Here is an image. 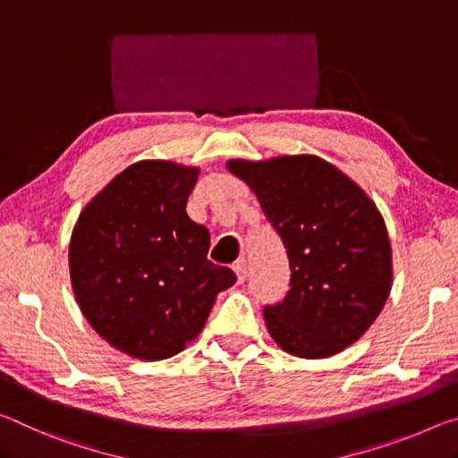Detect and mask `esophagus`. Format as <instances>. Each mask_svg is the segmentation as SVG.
Returning a JSON list of instances; mask_svg holds the SVG:
<instances>
[{
    "mask_svg": "<svg viewBox=\"0 0 458 458\" xmlns=\"http://www.w3.org/2000/svg\"><path fill=\"white\" fill-rule=\"evenodd\" d=\"M233 272L237 274V282L243 284L245 278H247V264H245L243 258L235 261V264H233Z\"/></svg>",
    "mask_w": 458,
    "mask_h": 458,
    "instance_id": "1",
    "label": "esophagus"
}]
</instances>
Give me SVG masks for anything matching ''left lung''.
Returning <instances> with one entry per match:
<instances>
[{
  "instance_id": "8db88e82",
  "label": "left lung",
  "mask_w": 458,
  "mask_h": 458,
  "mask_svg": "<svg viewBox=\"0 0 458 458\" xmlns=\"http://www.w3.org/2000/svg\"><path fill=\"white\" fill-rule=\"evenodd\" d=\"M250 186L290 259V290L266 306L267 333L286 353L325 359L361 339L392 290V245L367 192L312 154L227 160Z\"/></svg>"
}]
</instances>
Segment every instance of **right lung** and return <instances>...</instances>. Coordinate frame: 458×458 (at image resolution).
I'll return each instance as SVG.
<instances>
[{
  "label": "right lung",
  "mask_w": 458,
  "mask_h": 458,
  "mask_svg": "<svg viewBox=\"0 0 458 458\" xmlns=\"http://www.w3.org/2000/svg\"><path fill=\"white\" fill-rule=\"evenodd\" d=\"M199 166L140 160L89 200L74 223L69 269L89 325L141 361L186 349L216 294L235 284L207 259L211 233L186 215Z\"/></svg>",
  "instance_id": "add662e5"
}]
</instances>
